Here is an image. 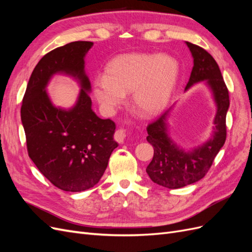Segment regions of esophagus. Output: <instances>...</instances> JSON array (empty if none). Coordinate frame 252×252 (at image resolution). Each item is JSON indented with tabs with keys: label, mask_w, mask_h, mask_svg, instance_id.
<instances>
[{
	"label": "esophagus",
	"mask_w": 252,
	"mask_h": 252,
	"mask_svg": "<svg viewBox=\"0 0 252 252\" xmlns=\"http://www.w3.org/2000/svg\"><path fill=\"white\" fill-rule=\"evenodd\" d=\"M127 136V131L123 128H120L118 130L114 132V140H116L118 143H124L125 138Z\"/></svg>",
	"instance_id": "esophagus-1"
}]
</instances>
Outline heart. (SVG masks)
Instances as JSON below:
<instances>
[{
  "instance_id": "b5f03b06",
  "label": "heart",
  "mask_w": 252,
  "mask_h": 252,
  "mask_svg": "<svg viewBox=\"0 0 252 252\" xmlns=\"http://www.w3.org/2000/svg\"><path fill=\"white\" fill-rule=\"evenodd\" d=\"M179 74L170 57L128 53L113 59L94 81V94L106 113H113L132 93V105L142 116H155L168 103Z\"/></svg>"
}]
</instances>
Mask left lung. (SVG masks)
<instances>
[{"label": "left lung", "mask_w": 252, "mask_h": 252, "mask_svg": "<svg viewBox=\"0 0 252 252\" xmlns=\"http://www.w3.org/2000/svg\"><path fill=\"white\" fill-rule=\"evenodd\" d=\"M186 44L191 51L193 67L185 90L205 81L212 91L217 104V114L211 138L190 151L178 147L167 133V118L170 109L147 126V141L154 146L155 152L146 172L152 182L169 189L184 187L203 179L226 141L229 93L222 73L210 53L192 43L186 42Z\"/></svg>", "instance_id": "1"}]
</instances>
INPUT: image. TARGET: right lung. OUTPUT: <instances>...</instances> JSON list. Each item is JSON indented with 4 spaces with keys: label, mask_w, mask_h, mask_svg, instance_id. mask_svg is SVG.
Instances as JSON below:
<instances>
[{
    "label": "right lung",
    "mask_w": 252,
    "mask_h": 252,
    "mask_svg": "<svg viewBox=\"0 0 252 252\" xmlns=\"http://www.w3.org/2000/svg\"><path fill=\"white\" fill-rule=\"evenodd\" d=\"M93 45L77 41L46 53L34 67L21 107L29 158L64 191H84L97 184L119 145L113 139L114 122L100 119L91 109L84 58ZM56 73L71 75L81 84L78 102L69 111L53 106L44 90Z\"/></svg>",
    "instance_id": "obj_1"
}]
</instances>
